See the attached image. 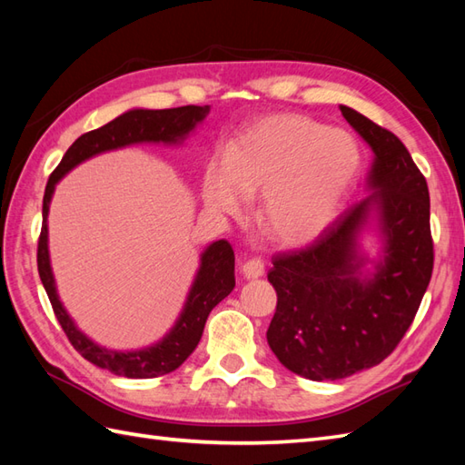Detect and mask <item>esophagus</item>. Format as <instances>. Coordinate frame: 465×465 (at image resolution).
<instances>
[{"label":"esophagus","mask_w":465,"mask_h":465,"mask_svg":"<svg viewBox=\"0 0 465 465\" xmlns=\"http://www.w3.org/2000/svg\"><path fill=\"white\" fill-rule=\"evenodd\" d=\"M263 272H265V263H263L262 258H252V260H248V262H245V263L242 265V273H243L248 280L262 278Z\"/></svg>","instance_id":"1"}]
</instances>
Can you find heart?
<instances>
[{"mask_svg": "<svg viewBox=\"0 0 465 465\" xmlns=\"http://www.w3.org/2000/svg\"><path fill=\"white\" fill-rule=\"evenodd\" d=\"M360 172L353 137L295 114L255 122L210 163L203 202L213 212L240 213L262 197L260 223L270 240L303 245L335 220Z\"/></svg>", "mask_w": 465, "mask_h": 465, "instance_id": "1", "label": "heart"}]
</instances>
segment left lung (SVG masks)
<instances>
[{
    "mask_svg": "<svg viewBox=\"0 0 465 465\" xmlns=\"http://www.w3.org/2000/svg\"><path fill=\"white\" fill-rule=\"evenodd\" d=\"M345 120L373 152L368 185L308 248L273 255L268 273L278 293L268 343L285 368L313 381L373 368L398 348L416 318L433 270L430 192L406 145L351 107ZM379 210L384 260L361 281L357 235Z\"/></svg>",
    "mask_w": 465,
    "mask_h": 465,
    "instance_id": "obj_1",
    "label": "left lung"
}]
</instances>
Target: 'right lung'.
Instances as JSON below:
<instances>
[{
    "label": "right lung",
    "instance_id": "add662e5",
    "mask_svg": "<svg viewBox=\"0 0 465 465\" xmlns=\"http://www.w3.org/2000/svg\"><path fill=\"white\" fill-rule=\"evenodd\" d=\"M210 114V105H183L172 107V110H132L124 115L115 117L114 122L105 124L100 130L87 132L77 137L72 147L65 152L62 162L52 172L45 185L44 193V222L42 233L37 242V272L42 278L47 298L52 302L55 318L65 331L69 343L74 345L75 351H80L87 361L102 370L112 371L124 378L145 380L165 375L190 358L192 351L197 348L202 340L203 325L207 315L220 303L223 298L232 293L235 285L233 263L235 255L232 245L225 240L213 242L210 248L202 253L200 272L195 275V282L187 295L185 308L180 315V320L173 325V330L165 338L140 351H112L102 345L94 343L90 338L75 328L74 320L69 318L64 310L62 302L57 298L55 282L49 265V252H47V212L49 202L55 190V183L75 167L77 163L85 162L87 157L97 155L102 152L117 150V147L140 143V142H163V143H177L190 134L193 127L205 120Z\"/></svg>",
    "mask_w": 465,
    "mask_h": 465
}]
</instances>
